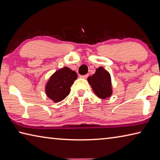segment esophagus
I'll return each mask as SVG.
<instances>
[{"mask_svg":"<svg viewBox=\"0 0 160 160\" xmlns=\"http://www.w3.org/2000/svg\"><path fill=\"white\" fill-rule=\"evenodd\" d=\"M88 77V74H86V75H83V76H81V77L83 78H87V77Z\"/></svg>","mask_w":160,"mask_h":160,"instance_id":"esophagus-1","label":"esophagus"}]
</instances>
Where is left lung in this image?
<instances>
[{"label":"left lung","mask_w":160,"mask_h":160,"mask_svg":"<svg viewBox=\"0 0 160 160\" xmlns=\"http://www.w3.org/2000/svg\"><path fill=\"white\" fill-rule=\"evenodd\" d=\"M88 82L98 97L101 99L110 98L112 94L111 76L108 71L100 67L95 74L88 77Z\"/></svg>","instance_id":"1"}]
</instances>
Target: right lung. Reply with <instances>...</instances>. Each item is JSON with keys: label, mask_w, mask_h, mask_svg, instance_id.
<instances>
[{"label": "right lung", "mask_w": 160, "mask_h": 160, "mask_svg": "<svg viewBox=\"0 0 160 160\" xmlns=\"http://www.w3.org/2000/svg\"><path fill=\"white\" fill-rule=\"evenodd\" d=\"M77 78V74L69 67H63L52 74L48 81L45 91L48 98L58 102L69 94L71 86Z\"/></svg>", "instance_id": "obj_1"}]
</instances>
